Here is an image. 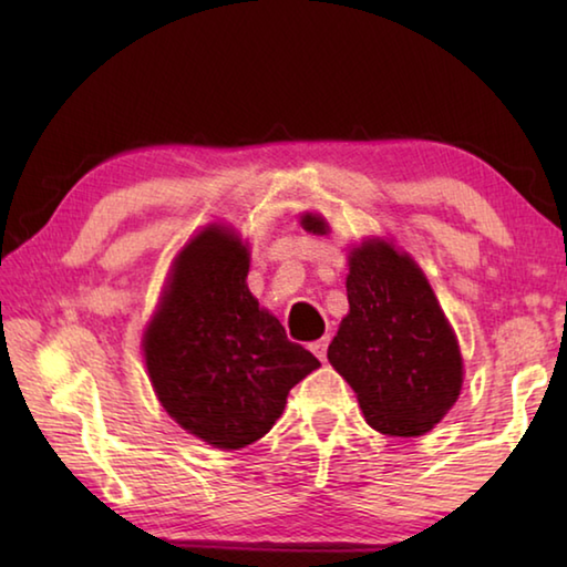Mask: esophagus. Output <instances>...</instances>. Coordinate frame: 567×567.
Returning <instances> with one entry per match:
<instances>
[{"label":"esophagus","mask_w":567,"mask_h":567,"mask_svg":"<svg viewBox=\"0 0 567 567\" xmlns=\"http://www.w3.org/2000/svg\"><path fill=\"white\" fill-rule=\"evenodd\" d=\"M328 344H330V338H322V340H315L312 344H310V350L318 354L320 360H324L328 358Z\"/></svg>","instance_id":"1"}]
</instances>
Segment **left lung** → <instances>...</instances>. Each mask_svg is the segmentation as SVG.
<instances>
[{
  "mask_svg": "<svg viewBox=\"0 0 567 567\" xmlns=\"http://www.w3.org/2000/svg\"><path fill=\"white\" fill-rule=\"evenodd\" d=\"M302 227L328 233L315 215H305ZM348 302V318L328 348L330 364L350 382L378 433L425 435L463 388V358L433 287L408 255L368 239L350 252Z\"/></svg>",
  "mask_w": 567,
  "mask_h": 567,
  "instance_id": "left-lung-1",
  "label": "left lung"
}]
</instances>
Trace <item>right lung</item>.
<instances>
[{
	"mask_svg": "<svg viewBox=\"0 0 567 567\" xmlns=\"http://www.w3.org/2000/svg\"><path fill=\"white\" fill-rule=\"evenodd\" d=\"M247 272V247L229 229L207 227L179 252L145 332L162 408L219 450L270 433L290 390L320 368L310 350L287 340L280 320L260 310Z\"/></svg>",
	"mask_w": 567,
	"mask_h": 567,
	"instance_id": "1",
	"label": "right lung"
}]
</instances>
